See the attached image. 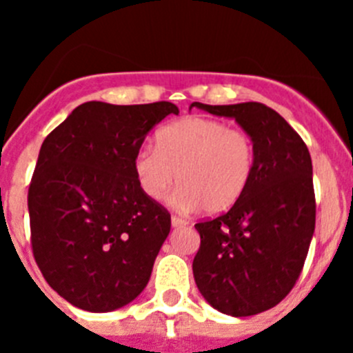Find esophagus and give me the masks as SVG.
Segmentation results:
<instances>
[{"label": "esophagus", "instance_id": "1", "mask_svg": "<svg viewBox=\"0 0 353 353\" xmlns=\"http://www.w3.org/2000/svg\"><path fill=\"white\" fill-rule=\"evenodd\" d=\"M171 226L183 228V226H187V221L183 219V217H179V215H173V217H171Z\"/></svg>", "mask_w": 353, "mask_h": 353}]
</instances>
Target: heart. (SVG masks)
I'll return each instance as SVG.
<instances>
[{
  "label": "heart",
  "instance_id": "obj_1",
  "mask_svg": "<svg viewBox=\"0 0 353 353\" xmlns=\"http://www.w3.org/2000/svg\"><path fill=\"white\" fill-rule=\"evenodd\" d=\"M256 166L254 141L226 121L185 117L162 127L157 146L136 152L132 170L146 198L161 201L179 182L173 203L223 214L242 198Z\"/></svg>",
  "mask_w": 353,
  "mask_h": 353
}]
</instances>
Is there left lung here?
Segmentation results:
<instances>
[{
  "instance_id": "8db88e82",
  "label": "left lung",
  "mask_w": 353,
  "mask_h": 353,
  "mask_svg": "<svg viewBox=\"0 0 353 353\" xmlns=\"http://www.w3.org/2000/svg\"><path fill=\"white\" fill-rule=\"evenodd\" d=\"M194 105L235 118L256 148L242 198L226 214L194 224L201 244L192 261L196 285L212 307L251 316L279 304L304 267L316 219L310 150L281 114L260 102Z\"/></svg>"
}]
</instances>
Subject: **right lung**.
<instances>
[{
	"instance_id": "add662e5",
	"label": "right lung",
	"mask_w": 353,
	"mask_h": 353,
	"mask_svg": "<svg viewBox=\"0 0 353 353\" xmlns=\"http://www.w3.org/2000/svg\"><path fill=\"white\" fill-rule=\"evenodd\" d=\"M171 102H84L43 139L28 191L31 249L58 295L114 311L148 285L171 215L139 189L134 155Z\"/></svg>"
}]
</instances>
